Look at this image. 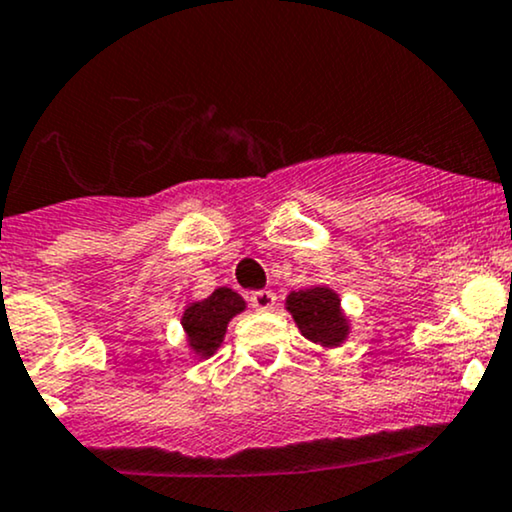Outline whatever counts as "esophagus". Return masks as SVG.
<instances>
[{
  "label": "esophagus",
  "mask_w": 512,
  "mask_h": 512,
  "mask_svg": "<svg viewBox=\"0 0 512 512\" xmlns=\"http://www.w3.org/2000/svg\"><path fill=\"white\" fill-rule=\"evenodd\" d=\"M250 303H252V308H257V310H272L276 303V296H274V291L262 289V291L252 293Z\"/></svg>",
  "instance_id": "34e87169"
}]
</instances>
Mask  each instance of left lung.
I'll return each mask as SVG.
<instances>
[{"label":"left lung","instance_id":"obj_1","mask_svg":"<svg viewBox=\"0 0 512 512\" xmlns=\"http://www.w3.org/2000/svg\"><path fill=\"white\" fill-rule=\"evenodd\" d=\"M286 310L293 315L303 337L315 344L339 346L349 334V320L342 313V301L327 286L291 291L286 298Z\"/></svg>","mask_w":512,"mask_h":512}]
</instances>
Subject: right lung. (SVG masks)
<instances>
[{"label": "right lung", "mask_w": 512, "mask_h": 512, "mask_svg": "<svg viewBox=\"0 0 512 512\" xmlns=\"http://www.w3.org/2000/svg\"><path fill=\"white\" fill-rule=\"evenodd\" d=\"M243 310V298L226 286L216 289L204 301L190 303L182 313V330L187 334V344L197 356H211L221 346L228 322Z\"/></svg>", "instance_id": "right-lung-1"}]
</instances>
